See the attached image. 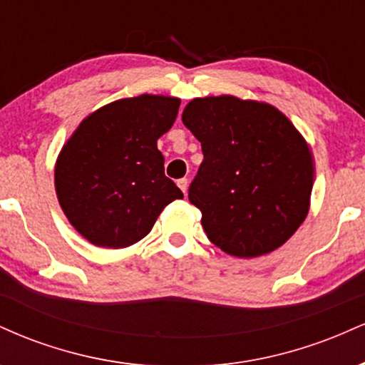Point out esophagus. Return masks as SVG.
<instances>
[{
  "label": "esophagus",
  "mask_w": 365,
  "mask_h": 365,
  "mask_svg": "<svg viewBox=\"0 0 365 365\" xmlns=\"http://www.w3.org/2000/svg\"><path fill=\"white\" fill-rule=\"evenodd\" d=\"M177 183H178V187L182 188L183 194H187V190H188V180H187V178H180Z\"/></svg>",
  "instance_id": "34e87169"
}]
</instances>
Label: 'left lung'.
<instances>
[{
	"instance_id": "8db88e82",
	"label": "left lung",
	"mask_w": 365,
	"mask_h": 365,
	"mask_svg": "<svg viewBox=\"0 0 365 365\" xmlns=\"http://www.w3.org/2000/svg\"><path fill=\"white\" fill-rule=\"evenodd\" d=\"M182 121L202 145L188 200L209 240L244 259L282 247L311 207L314 159L302 133L273 104L230 94L192 99Z\"/></svg>"
}]
</instances>
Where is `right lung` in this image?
Here are the masks:
<instances>
[{
    "label": "right lung",
    "instance_id": "1",
    "mask_svg": "<svg viewBox=\"0 0 365 365\" xmlns=\"http://www.w3.org/2000/svg\"><path fill=\"white\" fill-rule=\"evenodd\" d=\"M180 99L140 94L104 104L81 121L54 165L66 220L96 247L125 249L150 232L182 190L165 175L158 139L173 127Z\"/></svg>",
    "mask_w": 365,
    "mask_h": 365
}]
</instances>
